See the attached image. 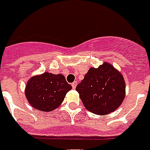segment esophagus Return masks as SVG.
Instances as JSON below:
<instances>
[{
  "mask_svg": "<svg viewBox=\"0 0 150 150\" xmlns=\"http://www.w3.org/2000/svg\"><path fill=\"white\" fill-rule=\"evenodd\" d=\"M77 81H74V82L72 83V87H73V89H75V88H76V86H77Z\"/></svg>",
  "mask_w": 150,
  "mask_h": 150,
  "instance_id": "34e87169",
  "label": "esophagus"
}]
</instances>
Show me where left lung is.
Listing matches in <instances>:
<instances>
[{"label": "left lung", "mask_w": 150, "mask_h": 150, "mask_svg": "<svg viewBox=\"0 0 150 150\" xmlns=\"http://www.w3.org/2000/svg\"><path fill=\"white\" fill-rule=\"evenodd\" d=\"M88 111L103 115L115 111L125 97V81L122 74L109 63L98 69L90 68L76 87Z\"/></svg>", "instance_id": "1"}]
</instances>
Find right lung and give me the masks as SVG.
I'll return each mask as SVG.
<instances>
[{
  "label": "right lung",
  "mask_w": 150,
  "mask_h": 150,
  "mask_svg": "<svg viewBox=\"0 0 150 150\" xmlns=\"http://www.w3.org/2000/svg\"><path fill=\"white\" fill-rule=\"evenodd\" d=\"M72 89L62 74L44 73L32 77L26 84V99L34 108L42 111H53L62 103Z\"/></svg>",
  "instance_id": "1"
}]
</instances>
